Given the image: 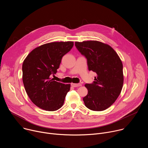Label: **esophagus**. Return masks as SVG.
<instances>
[{
	"mask_svg": "<svg viewBox=\"0 0 148 148\" xmlns=\"http://www.w3.org/2000/svg\"><path fill=\"white\" fill-rule=\"evenodd\" d=\"M71 86L74 87H80L82 86L81 84H75V83H72Z\"/></svg>",
	"mask_w": 148,
	"mask_h": 148,
	"instance_id": "34e87169",
	"label": "esophagus"
}]
</instances>
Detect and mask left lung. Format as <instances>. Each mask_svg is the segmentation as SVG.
<instances>
[{
  "label": "left lung",
  "instance_id": "1",
  "mask_svg": "<svg viewBox=\"0 0 148 148\" xmlns=\"http://www.w3.org/2000/svg\"><path fill=\"white\" fill-rule=\"evenodd\" d=\"M78 51L87 59L88 70L97 73L92 84H86L83 98L88 109L101 111L114 103L122 89L123 65L116 51L108 45L95 40L75 41Z\"/></svg>",
  "mask_w": 148,
  "mask_h": 148
}]
</instances>
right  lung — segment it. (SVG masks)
<instances>
[{
  "label": "right lung",
  "instance_id": "obj_1",
  "mask_svg": "<svg viewBox=\"0 0 148 148\" xmlns=\"http://www.w3.org/2000/svg\"><path fill=\"white\" fill-rule=\"evenodd\" d=\"M73 41L52 42L33 49L22 65L23 82L30 100L48 111L60 109L70 90V84L56 81L51 76L57 72L62 57L71 50Z\"/></svg>",
  "mask_w": 148,
  "mask_h": 148
}]
</instances>
